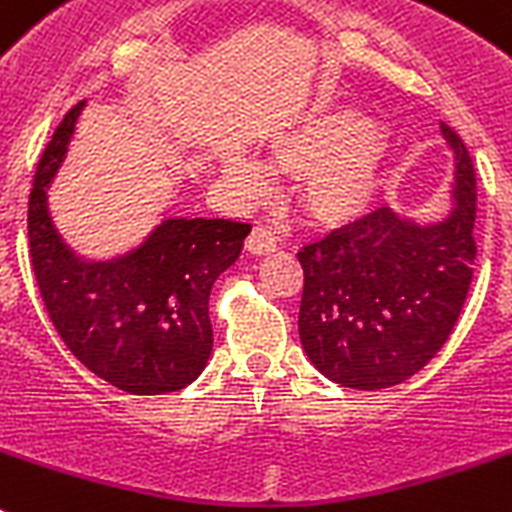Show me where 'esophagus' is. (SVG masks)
I'll return each mask as SVG.
<instances>
[{"instance_id": "esophagus-1", "label": "esophagus", "mask_w": 512, "mask_h": 512, "mask_svg": "<svg viewBox=\"0 0 512 512\" xmlns=\"http://www.w3.org/2000/svg\"><path fill=\"white\" fill-rule=\"evenodd\" d=\"M276 247L278 242L276 236H273V231L263 229V226H257V229L249 231L247 249L252 255H270V252H276Z\"/></svg>"}]
</instances>
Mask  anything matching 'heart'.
<instances>
[{"label": "heart", "mask_w": 512, "mask_h": 512, "mask_svg": "<svg viewBox=\"0 0 512 512\" xmlns=\"http://www.w3.org/2000/svg\"><path fill=\"white\" fill-rule=\"evenodd\" d=\"M388 156V137L372 130L362 111L317 106L270 140L265 163L273 171L299 176L296 200L309 221L346 226L372 208ZM229 176L252 184L257 169L247 161H234Z\"/></svg>", "instance_id": "1"}]
</instances>
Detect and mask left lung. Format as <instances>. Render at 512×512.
<instances>
[{"label":"left lung","mask_w":512,"mask_h":512,"mask_svg":"<svg viewBox=\"0 0 512 512\" xmlns=\"http://www.w3.org/2000/svg\"><path fill=\"white\" fill-rule=\"evenodd\" d=\"M440 130L455 156L450 216L419 223L377 208L299 252V338L309 362L343 388L409 380L448 341L466 302L476 174L453 127L442 122Z\"/></svg>","instance_id":"left-lung-1"}]
</instances>
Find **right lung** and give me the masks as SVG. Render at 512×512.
<instances>
[{"instance_id":"right-lung-1","label":"right lung","mask_w":512,"mask_h":512,"mask_svg":"<svg viewBox=\"0 0 512 512\" xmlns=\"http://www.w3.org/2000/svg\"><path fill=\"white\" fill-rule=\"evenodd\" d=\"M85 103L64 114L28 200L30 263L59 338L75 359L114 388L161 395L200 377L213 351L210 289L242 252L249 223L226 218H166L140 247L88 263L62 242L46 187L67 156Z\"/></svg>"}]
</instances>
